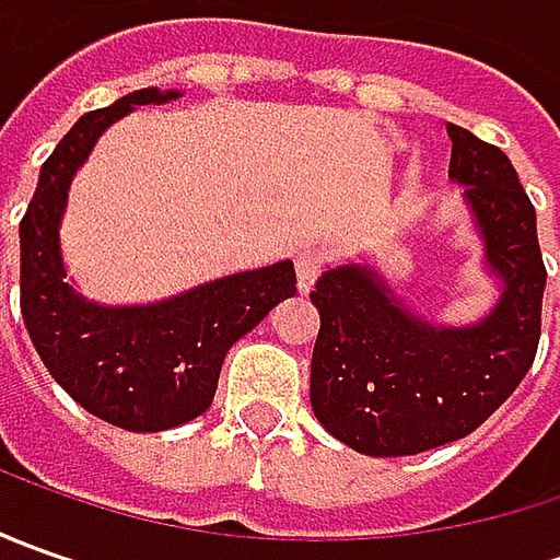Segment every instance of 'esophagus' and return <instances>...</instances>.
<instances>
[{
    "mask_svg": "<svg viewBox=\"0 0 560 560\" xmlns=\"http://www.w3.org/2000/svg\"><path fill=\"white\" fill-rule=\"evenodd\" d=\"M324 252H317V248H302L299 255H295V283H299V292H312L314 280L320 277V270H324Z\"/></svg>",
    "mask_w": 560,
    "mask_h": 560,
    "instance_id": "34e87169",
    "label": "esophagus"
}]
</instances>
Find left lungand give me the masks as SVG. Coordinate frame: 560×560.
<instances>
[{
  "instance_id": "8db88e82",
  "label": "left lung",
  "mask_w": 560,
  "mask_h": 560,
  "mask_svg": "<svg viewBox=\"0 0 560 560\" xmlns=\"http://www.w3.org/2000/svg\"><path fill=\"white\" fill-rule=\"evenodd\" d=\"M448 177L483 236L502 295L480 324L442 327L411 314L368 265L317 277L320 334L312 408L327 433L374 458L418 455L474 433L527 376L542 330L546 265L536 208L502 149L448 124Z\"/></svg>"
}]
</instances>
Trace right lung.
<instances>
[{"label": "right lung", "instance_id": "right-lung-1", "mask_svg": "<svg viewBox=\"0 0 560 560\" xmlns=\"http://www.w3.org/2000/svg\"><path fill=\"white\" fill-rule=\"evenodd\" d=\"M180 93L137 90L77 120L39 171L21 218V314L55 383L90 415L159 433L208 411L230 346L295 295L292 261L243 270L152 305H96L65 280L58 226L77 167L108 124Z\"/></svg>", "mask_w": 560, "mask_h": 560}]
</instances>
